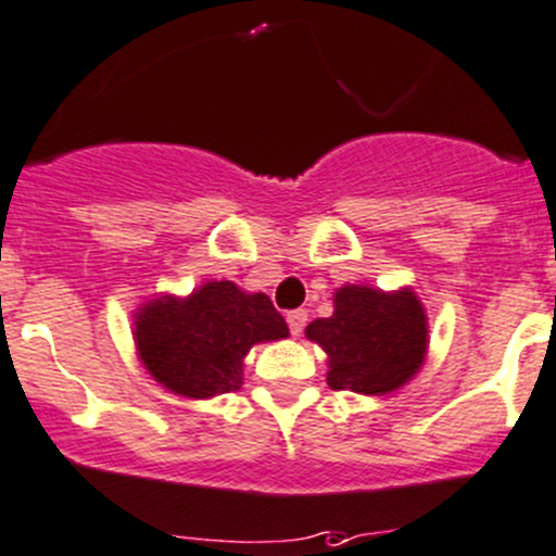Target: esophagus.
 Here are the masks:
<instances>
[{"mask_svg": "<svg viewBox=\"0 0 556 556\" xmlns=\"http://www.w3.org/2000/svg\"><path fill=\"white\" fill-rule=\"evenodd\" d=\"M288 326H290V333H293V337H299L306 326V312L304 309L288 312Z\"/></svg>", "mask_w": 556, "mask_h": 556, "instance_id": "1", "label": "esophagus"}]
</instances>
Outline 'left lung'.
Instances as JSON below:
<instances>
[{"mask_svg":"<svg viewBox=\"0 0 556 556\" xmlns=\"http://www.w3.org/2000/svg\"><path fill=\"white\" fill-rule=\"evenodd\" d=\"M306 339L328 353V386L382 396L421 369L429 348L427 312L409 288L382 293L344 285L333 293V315L306 326Z\"/></svg>","mask_w":556,"mask_h":556,"instance_id":"8db88e82","label":"left lung"}]
</instances>
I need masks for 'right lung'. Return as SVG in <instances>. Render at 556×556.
I'll use <instances>...</instances> for the list:
<instances>
[{
    "instance_id": "add662e5",
    "label": "right lung",
    "mask_w": 556,
    "mask_h": 556,
    "mask_svg": "<svg viewBox=\"0 0 556 556\" xmlns=\"http://www.w3.org/2000/svg\"><path fill=\"white\" fill-rule=\"evenodd\" d=\"M135 348L149 375L187 399L239 391L244 355L288 337V323L263 293L206 282L187 299L157 295L135 312Z\"/></svg>"
}]
</instances>
